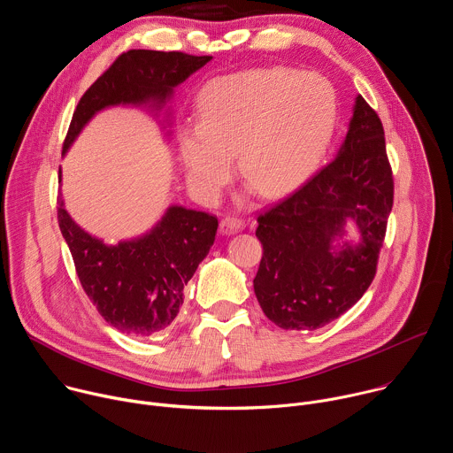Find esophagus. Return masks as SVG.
Returning <instances> with one entry per match:
<instances>
[{
  "label": "esophagus",
  "instance_id": "34e87169",
  "mask_svg": "<svg viewBox=\"0 0 453 453\" xmlns=\"http://www.w3.org/2000/svg\"><path fill=\"white\" fill-rule=\"evenodd\" d=\"M220 229H222L224 234H234L240 229H243V220L238 219V217H233V215H226L220 220Z\"/></svg>",
  "mask_w": 453,
  "mask_h": 453
}]
</instances>
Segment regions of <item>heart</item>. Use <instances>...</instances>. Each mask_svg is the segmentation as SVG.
<instances>
[{
    "instance_id": "1",
    "label": "heart",
    "mask_w": 453,
    "mask_h": 453,
    "mask_svg": "<svg viewBox=\"0 0 453 453\" xmlns=\"http://www.w3.org/2000/svg\"><path fill=\"white\" fill-rule=\"evenodd\" d=\"M337 119L332 86L315 73L285 68L219 77L201 95V121L179 133L191 186L213 197L227 180L231 156L265 193H281L320 161Z\"/></svg>"
}]
</instances>
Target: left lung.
<instances>
[{
  "instance_id": "obj_1",
  "label": "left lung",
  "mask_w": 453,
  "mask_h": 453,
  "mask_svg": "<svg viewBox=\"0 0 453 453\" xmlns=\"http://www.w3.org/2000/svg\"><path fill=\"white\" fill-rule=\"evenodd\" d=\"M393 197L381 121L358 95L334 161L257 217L264 256L252 283L274 325L317 330L364 296L376 274ZM349 219L359 229L355 244L342 239Z\"/></svg>"
}]
</instances>
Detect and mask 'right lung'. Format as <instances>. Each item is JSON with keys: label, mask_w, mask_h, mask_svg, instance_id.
I'll return each mask as SVG.
<instances>
[{"label": "right lung", "mask_w": 453, "mask_h": 453, "mask_svg": "<svg viewBox=\"0 0 453 453\" xmlns=\"http://www.w3.org/2000/svg\"><path fill=\"white\" fill-rule=\"evenodd\" d=\"M210 60V55L182 51L121 53L81 98L62 154L96 112L114 105L159 111L173 88ZM57 219L81 285L98 313L116 330L136 337H150L172 325L184 301V287L208 256L219 227L217 217L210 213L170 206L149 233L109 245L70 217L62 196L57 199Z\"/></svg>", "instance_id": "obj_1"}]
</instances>
